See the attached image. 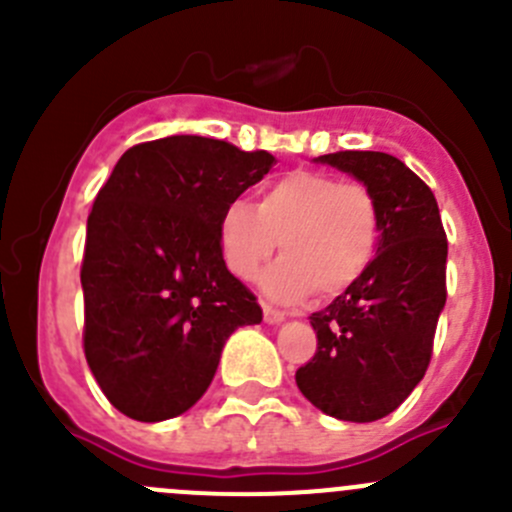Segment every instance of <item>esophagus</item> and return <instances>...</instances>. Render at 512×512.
<instances>
[{
	"label": "esophagus",
	"mask_w": 512,
	"mask_h": 512,
	"mask_svg": "<svg viewBox=\"0 0 512 512\" xmlns=\"http://www.w3.org/2000/svg\"><path fill=\"white\" fill-rule=\"evenodd\" d=\"M262 314H265L267 324L285 322V312H282V309H277V307H272V304H267V302H262Z\"/></svg>",
	"instance_id": "esophagus-1"
}]
</instances>
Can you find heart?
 <instances>
[{"label":"heart","instance_id":"b5f03b06","mask_svg":"<svg viewBox=\"0 0 512 512\" xmlns=\"http://www.w3.org/2000/svg\"><path fill=\"white\" fill-rule=\"evenodd\" d=\"M227 270L252 280L280 242L282 260L265 275L280 299H334L352 289L381 242V205L364 183L319 170H292L262 188L255 210L237 200L220 215Z\"/></svg>","mask_w":512,"mask_h":512}]
</instances>
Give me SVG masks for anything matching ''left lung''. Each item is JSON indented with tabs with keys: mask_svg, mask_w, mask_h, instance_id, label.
<instances>
[{
	"mask_svg": "<svg viewBox=\"0 0 512 512\" xmlns=\"http://www.w3.org/2000/svg\"><path fill=\"white\" fill-rule=\"evenodd\" d=\"M319 160L374 190L381 242L366 275L309 317L317 352L294 379L319 411L366 423L399 409L431 364L448 240L431 188L399 158L339 151Z\"/></svg>",
	"mask_w": 512,
	"mask_h": 512,
	"instance_id": "1",
	"label": "left lung"
}]
</instances>
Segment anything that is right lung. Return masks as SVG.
<instances>
[{
  "instance_id": "1",
  "label": "right lung",
  "mask_w": 512,
  "mask_h": 512,
  "mask_svg": "<svg viewBox=\"0 0 512 512\" xmlns=\"http://www.w3.org/2000/svg\"><path fill=\"white\" fill-rule=\"evenodd\" d=\"M275 156L218 138L168 136L128 148L86 225L84 354L106 399L165 421L208 391L257 297L225 267L218 223Z\"/></svg>"
}]
</instances>
